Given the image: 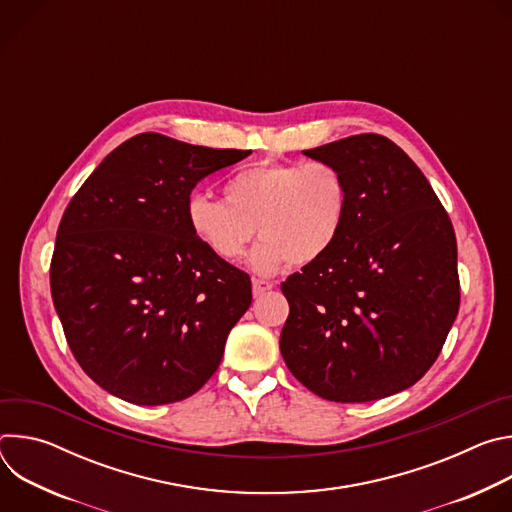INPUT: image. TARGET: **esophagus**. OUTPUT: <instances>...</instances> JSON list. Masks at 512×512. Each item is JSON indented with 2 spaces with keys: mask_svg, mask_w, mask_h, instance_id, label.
<instances>
[{
  "mask_svg": "<svg viewBox=\"0 0 512 512\" xmlns=\"http://www.w3.org/2000/svg\"><path fill=\"white\" fill-rule=\"evenodd\" d=\"M273 287V283L271 281H265V279H253V296L255 298H259V296H263L265 291H269Z\"/></svg>",
  "mask_w": 512,
  "mask_h": 512,
  "instance_id": "obj_1",
  "label": "esophagus"
}]
</instances>
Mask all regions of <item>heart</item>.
I'll list each match as a JSON object with an SVG mask.
<instances>
[{
  "label": "heart",
  "mask_w": 512,
  "mask_h": 512,
  "mask_svg": "<svg viewBox=\"0 0 512 512\" xmlns=\"http://www.w3.org/2000/svg\"><path fill=\"white\" fill-rule=\"evenodd\" d=\"M225 199L194 192L186 202L190 231L223 261H239L257 231L263 241L251 265L267 275L322 259L342 235L350 196L334 164L263 162L233 174Z\"/></svg>",
  "instance_id": "obj_1"
}]
</instances>
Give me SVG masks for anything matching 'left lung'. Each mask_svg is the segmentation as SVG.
<instances>
[{"mask_svg":"<svg viewBox=\"0 0 512 512\" xmlns=\"http://www.w3.org/2000/svg\"><path fill=\"white\" fill-rule=\"evenodd\" d=\"M304 154L334 164L350 200L336 245L281 283V356L322 399L395 395L431 369L458 316L452 221L413 160L379 133Z\"/></svg>","mask_w":512,"mask_h":512,"instance_id":"left-lung-1","label":"left lung"}]
</instances>
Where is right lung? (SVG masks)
<instances>
[{
    "instance_id": "obj_1",
    "label": "right lung",
    "mask_w": 512,
    "mask_h": 512,
    "mask_svg": "<svg viewBox=\"0 0 512 512\" xmlns=\"http://www.w3.org/2000/svg\"><path fill=\"white\" fill-rule=\"evenodd\" d=\"M249 150H212L162 133L123 141L68 202L50 291L81 369L135 405L194 395L221 364L251 306V277L190 231L186 202Z\"/></svg>"
}]
</instances>
